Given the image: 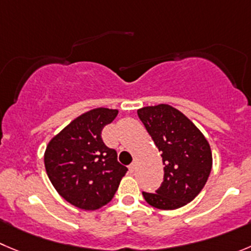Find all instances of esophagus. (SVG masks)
<instances>
[{
	"label": "esophagus",
	"mask_w": 251,
	"mask_h": 251,
	"mask_svg": "<svg viewBox=\"0 0 251 251\" xmlns=\"http://www.w3.org/2000/svg\"><path fill=\"white\" fill-rule=\"evenodd\" d=\"M135 168H137V164H135V163L130 164V165H129V171H130V173H133V171L135 170Z\"/></svg>",
	"instance_id": "esophagus-1"
}]
</instances>
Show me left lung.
I'll list each match as a JSON object with an SVG mask.
<instances>
[{
  "mask_svg": "<svg viewBox=\"0 0 251 251\" xmlns=\"http://www.w3.org/2000/svg\"><path fill=\"white\" fill-rule=\"evenodd\" d=\"M138 117L161 151L164 181L155 193L143 192L159 209H176L192 201L206 185L212 169L208 142L199 128L169 104L138 109Z\"/></svg>",
  "mask_w": 251,
  "mask_h": 251,
  "instance_id": "8db88e82",
  "label": "left lung"
}]
</instances>
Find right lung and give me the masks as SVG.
<instances>
[{
    "label": "right lung",
    "mask_w": 251,
    "mask_h": 251,
    "mask_svg": "<svg viewBox=\"0 0 251 251\" xmlns=\"http://www.w3.org/2000/svg\"><path fill=\"white\" fill-rule=\"evenodd\" d=\"M117 114V109L108 108L86 112L48 144L44 164L49 180L77 208L95 211L108 203L128 171L101 137L104 126Z\"/></svg>",
    "instance_id": "add662e5"
}]
</instances>
